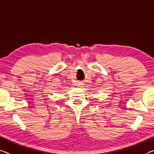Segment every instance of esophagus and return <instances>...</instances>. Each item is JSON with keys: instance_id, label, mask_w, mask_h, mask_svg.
I'll use <instances>...</instances> for the list:
<instances>
[{"instance_id": "1", "label": "esophagus", "mask_w": 154, "mask_h": 154, "mask_svg": "<svg viewBox=\"0 0 154 154\" xmlns=\"http://www.w3.org/2000/svg\"><path fill=\"white\" fill-rule=\"evenodd\" d=\"M81 85H82V83H81V82H79V83H78V85H77V86L81 87Z\"/></svg>"}]
</instances>
